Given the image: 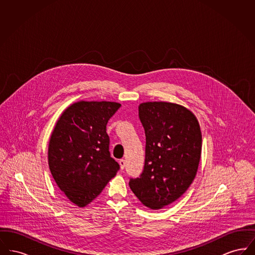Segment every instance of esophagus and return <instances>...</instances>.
<instances>
[{
	"label": "esophagus",
	"instance_id": "1",
	"mask_svg": "<svg viewBox=\"0 0 255 255\" xmlns=\"http://www.w3.org/2000/svg\"><path fill=\"white\" fill-rule=\"evenodd\" d=\"M120 165H121V168H122V170L124 169L125 168V165H126V160L125 159H121L120 160Z\"/></svg>",
	"mask_w": 255,
	"mask_h": 255
}]
</instances>
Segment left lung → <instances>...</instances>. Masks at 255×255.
<instances>
[{
    "mask_svg": "<svg viewBox=\"0 0 255 255\" xmlns=\"http://www.w3.org/2000/svg\"><path fill=\"white\" fill-rule=\"evenodd\" d=\"M138 118L145 132V160L142 173L129 185L143 205L159 209L178 200L193 182L202 133L194 115L174 103H141Z\"/></svg>",
    "mask_w": 255,
    "mask_h": 255,
    "instance_id": "8db88e82",
    "label": "left lung"
}]
</instances>
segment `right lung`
Segmentation results:
<instances>
[{
	"mask_svg": "<svg viewBox=\"0 0 255 255\" xmlns=\"http://www.w3.org/2000/svg\"><path fill=\"white\" fill-rule=\"evenodd\" d=\"M121 106L109 101L76 102L63 113L51 133L50 173L76 206L89 205L120 170L110 154L106 125Z\"/></svg>",
	"mask_w": 255,
	"mask_h": 255,
	"instance_id": "obj_1",
	"label": "right lung"
}]
</instances>
